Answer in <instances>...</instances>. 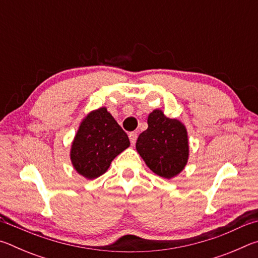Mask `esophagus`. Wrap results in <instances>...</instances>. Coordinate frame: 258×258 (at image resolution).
<instances>
[{
    "mask_svg": "<svg viewBox=\"0 0 258 258\" xmlns=\"http://www.w3.org/2000/svg\"><path fill=\"white\" fill-rule=\"evenodd\" d=\"M128 138H130L131 145L134 146L135 142H137V139H138V133H137V132H131V133L128 134Z\"/></svg>",
    "mask_w": 258,
    "mask_h": 258,
    "instance_id": "obj_1",
    "label": "esophagus"
}]
</instances>
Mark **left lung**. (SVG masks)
<instances>
[{
  "label": "left lung",
  "mask_w": 258,
  "mask_h": 258,
  "mask_svg": "<svg viewBox=\"0 0 258 258\" xmlns=\"http://www.w3.org/2000/svg\"><path fill=\"white\" fill-rule=\"evenodd\" d=\"M137 150L146 165L160 177L178 175L189 159V139L183 123L155 109L148 116V128L139 135Z\"/></svg>",
  "instance_id": "left-lung-1"
}]
</instances>
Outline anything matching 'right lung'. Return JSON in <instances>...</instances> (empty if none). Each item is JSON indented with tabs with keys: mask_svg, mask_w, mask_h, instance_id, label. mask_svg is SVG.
<instances>
[{
	"mask_svg": "<svg viewBox=\"0 0 258 258\" xmlns=\"http://www.w3.org/2000/svg\"><path fill=\"white\" fill-rule=\"evenodd\" d=\"M130 147V140L106 107L87 113L71 148L73 167L93 180L108 171L111 161Z\"/></svg>",
	"mask_w": 258,
	"mask_h": 258,
	"instance_id": "1",
	"label": "right lung"
}]
</instances>
